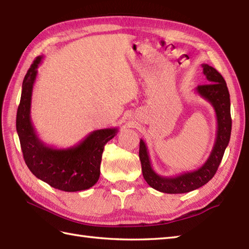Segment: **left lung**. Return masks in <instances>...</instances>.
<instances>
[{"instance_id":"left-lung-1","label":"left lung","mask_w":249,"mask_h":249,"mask_svg":"<svg viewBox=\"0 0 249 249\" xmlns=\"http://www.w3.org/2000/svg\"><path fill=\"white\" fill-rule=\"evenodd\" d=\"M203 73L208 84L196 87V92L209 102L214 108L217 129L214 145L206 162L199 169L187 172L175 177H164L158 175L153 169L149 159L146 144L140 140V157L142 174L145 181L153 189L169 194H181L203 187L211 180L221 163L231 135V115H230V95L226 82L214 68L209 65H201Z\"/></svg>"}]
</instances>
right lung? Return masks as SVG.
Segmentation results:
<instances>
[{
	"instance_id": "1",
	"label": "right lung",
	"mask_w": 249,
	"mask_h": 249,
	"mask_svg": "<svg viewBox=\"0 0 249 249\" xmlns=\"http://www.w3.org/2000/svg\"><path fill=\"white\" fill-rule=\"evenodd\" d=\"M42 58L38 56L34 60L22 84L16 126L23 158L33 174L51 187L66 192L87 190L93 187L100 178L104 146L119 129L94 130L69 148L52 147L40 140L31 120V104L37 69Z\"/></svg>"
}]
</instances>
